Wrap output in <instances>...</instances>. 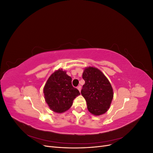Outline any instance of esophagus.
Wrapping results in <instances>:
<instances>
[{"mask_svg": "<svg viewBox=\"0 0 153 153\" xmlns=\"http://www.w3.org/2000/svg\"><path fill=\"white\" fill-rule=\"evenodd\" d=\"M77 89H78V91H79L80 92V91H81V89H82V88H81V86H80V85L78 86V87H77Z\"/></svg>", "mask_w": 153, "mask_h": 153, "instance_id": "esophagus-1", "label": "esophagus"}]
</instances>
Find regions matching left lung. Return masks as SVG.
Listing matches in <instances>:
<instances>
[{"label":"left lung","instance_id":"obj_1","mask_svg":"<svg viewBox=\"0 0 153 153\" xmlns=\"http://www.w3.org/2000/svg\"><path fill=\"white\" fill-rule=\"evenodd\" d=\"M82 78L85 84L81 94L86 101L89 112L94 115L107 112L114 96L113 89L107 78L94 67L85 68Z\"/></svg>","mask_w":153,"mask_h":153}]
</instances>
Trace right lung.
<instances>
[{
	"mask_svg": "<svg viewBox=\"0 0 153 153\" xmlns=\"http://www.w3.org/2000/svg\"><path fill=\"white\" fill-rule=\"evenodd\" d=\"M72 78L62 69L53 72L46 83L43 93L50 110L56 113L66 112L73 105L76 96L80 94L71 84Z\"/></svg>",
	"mask_w": 153,
	"mask_h": 153,
	"instance_id": "1",
	"label": "right lung"
}]
</instances>
